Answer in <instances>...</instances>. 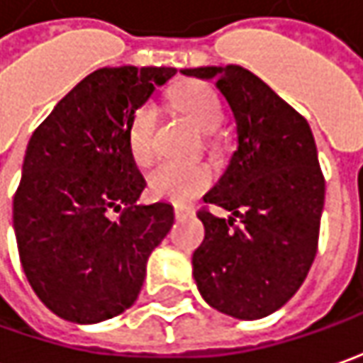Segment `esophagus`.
Returning <instances> with one entry per match:
<instances>
[{
  "mask_svg": "<svg viewBox=\"0 0 363 363\" xmlns=\"http://www.w3.org/2000/svg\"><path fill=\"white\" fill-rule=\"evenodd\" d=\"M189 215H191V206L174 205V217H177V219H184V217H189Z\"/></svg>",
  "mask_w": 363,
  "mask_h": 363,
  "instance_id": "34e87169",
  "label": "esophagus"
}]
</instances>
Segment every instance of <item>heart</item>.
Returning <instances> with one entry per match:
<instances>
[{"label": "heart", "mask_w": 363, "mask_h": 363, "mask_svg": "<svg viewBox=\"0 0 363 363\" xmlns=\"http://www.w3.org/2000/svg\"><path fill=\"white\" fill-rule=\"evenodd\" d=\"M174 108L193 122L203 134H213L220 128L225 112L219 96L205 84H186L172 94ZM155 130L157 108L143 104L134 110L128 124V146L138 164H148L155 158ZM213 181V172L205 164L160 162L148 174L150 193L157 199L186 203L201 194Z\"/></svg>", "instance_id": "1"}]
</instances>
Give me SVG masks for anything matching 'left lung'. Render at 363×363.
Masks as SVG:
<instances>
[{
  "mask_svg": "<svg viewBox=\"0 0 363 363\" xmlns=\"http://www.w3.org/2000/svg\"><path fill=\"white\" fill-rule=\"evenodd\" d=\"M181 74L215 80L237 124V150L203 196L231 215L199 211L205 239L193 253L194 283L220 313L267 318L301 287L318 251L325 181L313 134L249 69L205 66Z\"/></svg>",
  "mask_w": 363,
  "mask_h": 363,
  "instance_id": "1",
  "label": "left lung"
}]
</instances>
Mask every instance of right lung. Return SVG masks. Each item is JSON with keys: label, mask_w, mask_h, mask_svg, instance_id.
<instances>
[{"label": "right lung", "mask_w": 363, "mask_h": 363, "mask_svg": "<svg viewBox=\"0 0 363 363\" xmlns=\"http://www.w3.org/2000/svg\"><path fill=\"white\" fill-rule=\"evenodd\" d=\"M174 68H102L64 96L33 132L13 196L19 261L57 318L100 323L140 294L146 261L167 237L169 203L140 205L132 114Z\"/></svg>", "instance_id": "obj_1"}]
</instances>
